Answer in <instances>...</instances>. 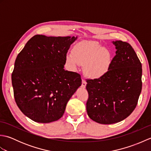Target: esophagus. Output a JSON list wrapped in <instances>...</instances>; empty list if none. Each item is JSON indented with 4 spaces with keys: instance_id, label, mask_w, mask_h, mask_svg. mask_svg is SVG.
<instances>
[{
    "instance_id": "obj_1",
    "label": "esophagus",
    "mask_w": 151,
    "mask_h": 151,
    "mask_svg": "<svg viewBox=\"0 0 151 151\" xmlns=\"http://www.w3.org/2000/svg\"><path fill=\"white\" fill-rule=\"evenodd\" d=\"M86 84H87V82H86V81H85V80H82V84L81 87L83 89H84L86 88Z\"/></svg>"
}]
</instances>
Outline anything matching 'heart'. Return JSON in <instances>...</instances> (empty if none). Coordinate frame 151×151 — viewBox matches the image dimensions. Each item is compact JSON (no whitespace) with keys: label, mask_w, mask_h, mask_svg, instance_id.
<instances>
[{"label":"heart","mask_w":151,"mask_h":151,"mask_svg":"<svg viewBox=\"0 0 151 151\" xmlns=\"http://www.w3.org/2000/svg\"><path fill=\"white\" fill-rule=\"evenodd\" d=\"M73 55L67 54L65 58L67 65L73 70L78 65L84 66V72L88 77L97 79L103 77L110 70L113 56L110 50L96 41H86L76 45Z\"/></svg>","instance_id":"b5f03b06"}]
</instances>
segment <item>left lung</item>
Masks as SVG:
<instances>
[{
	"label": "left lung",
	"mask_w": 151,
	"mask_h": 151,
	"mask_svg": "<svg viewBox=\"0 0 151 151\" xmlns=\"http://www.w3.org/2000/svg\"><path fill=\"white\" fill-rule=\"evenodd\" d=\"M116 55L103 77L87 80L89 97L86 110L89 118L109 124L124 120L132 114L142 88V66L129 43L112 41Z\"/></svg>",
	"instance_id": "1"
}]
</instances>
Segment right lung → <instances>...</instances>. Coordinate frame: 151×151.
I'll return each instance as SVG.
<instances>
[{
  "label": "right lung",
  "instance_id": "obj_1",
  "mask_svg": "<svg viewBox=\"0 0 151 151\" xmlns=\"http://www.w3.org/2000/svg\"><path fill=\"white\" fill-rule=\"evenodd\" d=\"M76 39L36 35L16 58L12 75L15 101L32 121L48 123L58 120L81 86L79 74L63 69L67 51Z\"/></svg>",
  "mask_w": 151,
  "mask_h": 151
}]
</instances>
